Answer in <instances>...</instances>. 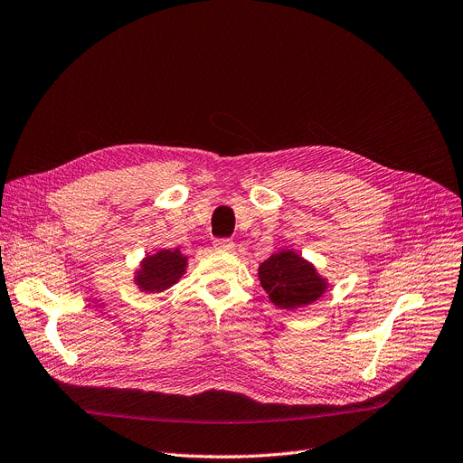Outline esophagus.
I'll return each instance as SVG.
<instances>
[{
    "instance_id": "esophagus-1",
    "label": "esophagus",
    "mask_w": 463,
    "mask_h": 463,
    "mask_svg": "<svg viewBox=\"0 0 463 463\" xmlns=\"http://www.w3.org/2000/svg\"><path fill=\"white\" fill-rule=\"evenodd\" d=\"M234 242H231L229 238H217V240H213V250H217V251H234Z\"/></svg>"
}]
</instances>
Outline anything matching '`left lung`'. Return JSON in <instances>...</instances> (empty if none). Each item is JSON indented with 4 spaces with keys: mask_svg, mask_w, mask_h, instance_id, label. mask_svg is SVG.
<instances>
[{
    "mask_svg": "<svg viewBox=\"0 0 463 463\" xmlns=\"http://www.w3.org/2000/svg\"><path fill=\"white\" fill-rule=\"evenodd\" d=\"M259 279L272 303L286 310L312 305L327 289V279L317 274L314 265L289 250H281L260 263Z\"/></svg>",
    "mask_w": 463,
    "mask_h": 463,
    "instance_id": "1",
    "label": "left lung"
}]
</instances>
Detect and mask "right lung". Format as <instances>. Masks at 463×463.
Wrapping results in <instances>:
<instances>
[{
  "label": "right lung",
  "instance_id": "obj_1",
  "mask_svg": "<svg viewBox=\"0 0 463 463\" xmlns=\"http://www.w3.org/2000/svg\"><path fill=\"white\" fill-rule=\"evenodd\" d=\"M187 257L179 250H160L147 255L136 270V286L146 293H160L172 288L185 274Z\"/></svg>",
  "mask_w": 463,
  "mask_h": 463
}]
</instances>
